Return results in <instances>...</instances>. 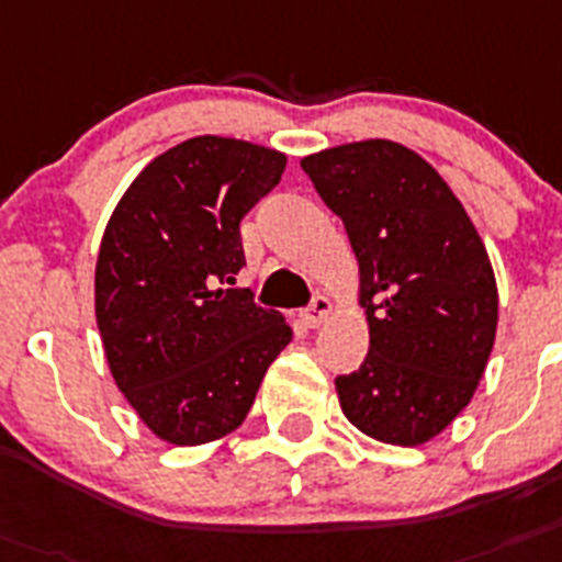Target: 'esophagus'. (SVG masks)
<instances>
[{"instance_id":"34e87169","label":"esophagus","mask_w":562,"mask_h":562,"mask_svg":"<svg viewBox=\"0 0 562 562\" xmlns=\"http://www.w3.org/2000/svg\"><path fill=\"white\" fill-rule=\"evenodd\" d=\"M331 314V300L323 294H317L314 300H311L308 308L303 311V323L308 325V328H319L323 325V319Z\"/></svg>"}]
</instances>
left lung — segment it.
Returning <instances> with one entry per match:
<instances>
[{"label": "left lung", "instance_id": "1", "mask_svg": "<svg viewBox=\"0 0 562 562\" xmlns=\"http://www.w3.org/2000/svg\"><path fill=\"white\" fill-rule=\"evenodd\" d=\"M360 262L369 357L337 376L342 414L391 446L431 440L477 391L497 334V282L477 228L426 159L389 139L305 157Z\"/></svg>", "mask_w": 562, "mask_h": 562}]
</instances>
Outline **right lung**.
Listing matches in <instances>:
<instances>
[{
    "mask_svg": "<svg viewBox=\"0 0 562 562\" xmlns=\"http://www.w3.org/2000/svg\"><path fill=\"white\" fill-rule=\"evenodd\" d=\"M282 171L280 150L193 136L154 159L111 214L97 325L113 380L165 442L234 431L291 342L280 311L231 289L245 266L239 223Z\"/></svg>",
    "mask_w": 562,
    "mask_h": 562,
    "instance_id": "right-lung-1",
    "label": "right lung"
}]
</instances>
